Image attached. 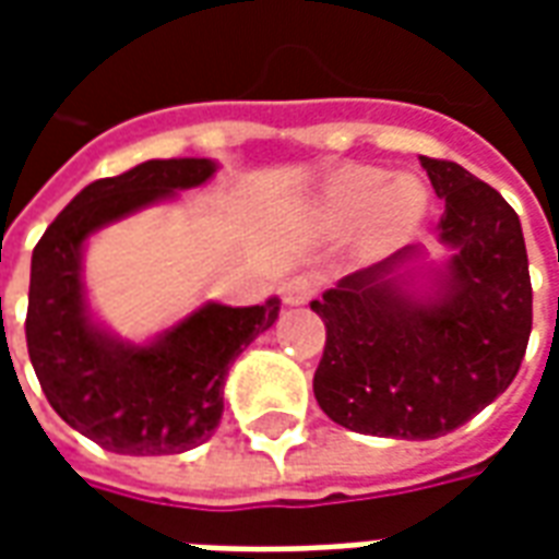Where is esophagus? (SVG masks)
<instances>
[{
	"label": "esophagus",
	"instance_id": "1",
	"mask_svg": "<svg viewBox=\"0 0 559 559\" xmlns=\"http://www.w3.org/2000/svg\"><path fill=\"white\" fill-rule=\"evenodd\" d=\"M314 299V284L311 278H305V275H296L284 284V302L287 305H305Z\"/></svg>",
	"mask_w": 559,
	"mask_h": 559
}]
</instances>
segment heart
Returning a JSON list of instances; mask_svg holds the SVG:
<instances>
[{"mask_svg": "<svg viewBox=\"0 0 559 559\" xmlns=\"http://www.w3.org/2000/svg\"><path fill=\"white\" fill-rule=\"evenodd\" d=\"M428 212V188L419 176L365 164H347L320 185L308 221L320 236L359 233L365 251H389L411 236Z\"/></svg>", "mask_w": 559, "mask_h": 559, "instance_id": "obj_1", "label": "heart"}]
</instances>
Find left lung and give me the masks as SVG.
<instances>
[{"mask_svg":"<svg viewBox=\"0 0 559 559\" xmlns=\"http://www.w3.org/2000/svg\"><path fill=\"white\" fill-rule=\"evenodd\" d=\"M419 160L445 200L437 233L452 257L419 284L421 248L407 245L311 302L326 323L317 404L371 437L433 440L461 428L515 380L533 329L515 209L455 160Z\"/></svg>","mask_w":559,"mask_h":559,"instance_id":"obj_1","label":"left lung"}]
</instances>
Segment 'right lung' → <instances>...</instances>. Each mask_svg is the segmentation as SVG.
Returning <instances> with one entry per match:
<instances>
[{
	"mask_svg": "<svg viewBox=\"0 0 559 559\" xmlns=\"http://www.w3.org/2000/svg\"><path fill=\"white\" fill-rule=\"evenodd\" d=\"M209 158L143 160L86 185L32 251L26 347L38 383L74 431L119 455H179L206 443L224 413L233 359L278 320L281 302H206L148 344L95 323L83 287V245L140 209L209 182Z\"/></svg>",
	"mask_w": 559,
	"mask_h": 559,
	"instance_id": "right-lung-1",
	"label": "right lung"
}]
</instances>
